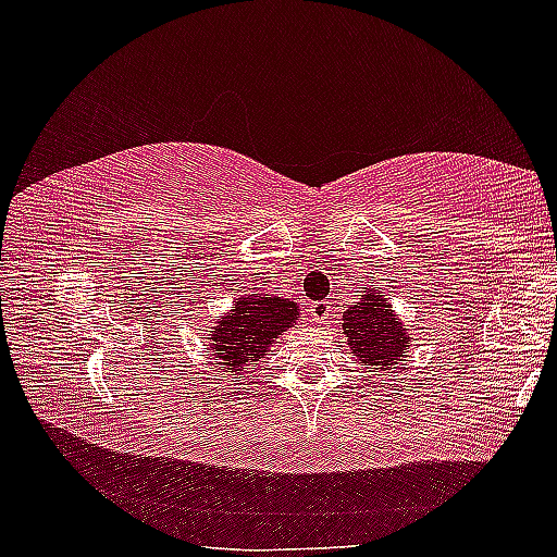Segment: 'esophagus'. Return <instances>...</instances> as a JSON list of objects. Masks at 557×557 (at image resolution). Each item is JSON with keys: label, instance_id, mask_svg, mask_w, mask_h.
I'll return each instance as SVG.
<instances>
[{"label": "esophagus", "instance_id": "34e87169", "mask_svg": "<svg viewBox=\"0 0 557 557\" xmlns=\"http://www.w3.org/2000/svg\"><path fill=\"white\" fill-rule=\"evenodd\" d=\"M309 311H311L315 323H327V320L334 315L330 301H315V305H311Z\"/></svg>", "mask_w": 557, "mask_h": 557}]
</instances>
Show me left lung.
<instances>
[{"instance_id": "8db88e82", "label": "left lung", "mask_w": 557, "mask_h": 557, "mask_svg": "<svg viewBox=\"0 0 557 557\" xmlns=\"http://www.w3.org/2000/svg\"><path fill=\"white\" fill-rule=\"evenodd\" d=\"M339 325L350 350L379 372L393 369L411 342L407 325H401L393 311V301L374 288H367L360 301H352Z\"/></svg>"}]
</instances>
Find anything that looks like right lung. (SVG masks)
I'll use <instances>...</instances> for the list:
<instances>
[{"mask_svg": "<svg viewBox=\"0 0 557 557\" xmlns=\"http://www.w3.org/2000/svg\"><path fill=\"white\" fill-rule=\"evenodd\" d=\"M297 301L269 295H246L234 301L227 315L211 327V352L230 376H242L250 362L267 356L278 334L297 325Z\"/></svg>", "mask_w": 557, "mask_h": 557, "instance_id": "1", "label": "right lung"}]
</instances>
